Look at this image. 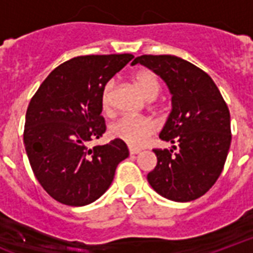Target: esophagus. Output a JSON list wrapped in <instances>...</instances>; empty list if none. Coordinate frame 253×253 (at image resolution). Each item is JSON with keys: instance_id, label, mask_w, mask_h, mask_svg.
I'll return each instance as SVG.
<instances>
[{"instance_id": "1", "label": "esophagus", "mask_w": 253, "mask_h": 253, "mask_svg": "<svg viewBox=\"0 0 253 253\" xmlns=\"http://www.w3.org/2000/svg\"><path fill=\"white\" fill-rule=\"evenodd\" d=\"M128 152H130V155H136V154H139L140 150H136V148H128Z\"/></svg>"}]
</instances>
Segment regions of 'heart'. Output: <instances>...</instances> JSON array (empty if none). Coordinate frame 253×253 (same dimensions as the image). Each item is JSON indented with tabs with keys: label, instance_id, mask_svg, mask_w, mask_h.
I'll list each match as a JSON object with an SVG mask.
<instances>
[{
	"label": "heart",
	"instance_id": "heart-1",
	"mask_svg": "<svg viewBox=\"0 0 253 253\" xmlns=\"http://www.w3.org/2000/svg\"><path fill=\"white\" fill-rule=\"evenodd\" d=\"M134 82L148 101H154L161 91V84L151 71H136L134 74ZM113 87L114 82L110 81L102 92V107L106 113H110L113 109ZM155 123L150 119L123 117L111 126V134L131 147H142L155 132Z\"/></svg>",
	"mask_w": 253,
	"mask_h": 253
}]
</instances>
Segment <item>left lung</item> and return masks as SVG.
<instances>
[{
    "label": "left lung",
    "mask_w": 253,
    "mask_h": 253,
    "mask_svg": "<svg viewBox=\"0 0 253 253\" xmlns=\"http://www.w3.org/2000/svg\"><path fill=\"white\" fill-rule=\"evenodd\" d=\"M140 63L165 81L171 94L169 118L159 138L172 148L154 150L150 186L166 199L186 203L204 195L220 176L231 144V118L207 73L175 55H140ZM175 152H173V150Z\"/></svg>",
    "instance_id": "1"
}]
</instances>
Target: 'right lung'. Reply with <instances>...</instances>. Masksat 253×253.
<instances>
[{
	"label": "right lung",
	"instance_id": "1",
	"mask_svg": "<svg viewBox=\"0 0 253 253\" xmlns=\"http://www.w3.org/2000/svg\"><path fill=\"white\" fill-rule=\"evenodd\" d=\"M134 58L132 54L84 55L55 67L29 103L24 143L43 190L66 206L99 199L113 183L117 166L128 157L121 139L88 148L106 131L102 92Z\"/></svg>",
	"mask_w": 253,
	"mask_h": 253
}]
</instances>
